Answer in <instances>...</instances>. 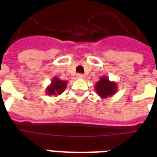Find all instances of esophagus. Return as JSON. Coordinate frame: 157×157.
Segmentation results:
<instances>
[{"mask_svg":"<svg viewBox=\"0 0 157 157\" xmlns=\"http://www.w3.org/2000/svg\"><path fill=\"white\" fill-rule=\"evenodd\" d=\"M76 77L79 79H83L85 77V75H83V74H82V73H78V74L76 75Z\"/></svg>","mask_w":157,"mask_h":157,"instance_id":"34e87169","label":"esophagus"}]
</instances>
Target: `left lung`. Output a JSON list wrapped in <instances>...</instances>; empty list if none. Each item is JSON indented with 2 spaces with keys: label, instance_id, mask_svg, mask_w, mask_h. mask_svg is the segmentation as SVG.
Listing matches in <instances>:
<instances>
[{
  "label": "left lung",
  "instance_id": "left-lung-1",
  "mask_svg": "<svg viewBox=\"0 0 157 157\" xmlns=\"http://www.w3.org/2000/svg\"><path fill=\"white\" fill-rule=\"evenodd\" d=\"M96 92H98L100 97L103 98H107L109 96L113 95L117 90V85L114 82H109V80L105 76L101 78L96 84Z\"/></svg>",
  "mask_w": 157,
  "mask_h": 157
}]
</instances>
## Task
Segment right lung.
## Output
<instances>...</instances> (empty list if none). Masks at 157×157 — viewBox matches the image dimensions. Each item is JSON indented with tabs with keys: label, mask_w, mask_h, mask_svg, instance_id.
<instances>
[{
	"label": "right lung",
	"mask_w": 157,
	"mask_h": 157,
	"mask_svg": "<svg viewBox=\"0 0 157 157\" xmlns=\"http://www.w3.org/2000/svg\"><path fill=\"white\" fill-rule=\"evenodd\" d=\"M66 81H60L58 78H54L51 85L47 88V93L48 95H59L65 91L66 87Z\"/></svg>",
	"instance_id": "right-lung-1"
}]
</instances>
